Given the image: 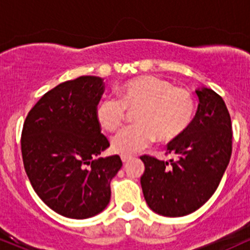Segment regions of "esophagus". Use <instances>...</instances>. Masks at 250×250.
Instances as JSON below:
<instances>
[{
  "instance_id": "obj_1",
  "label": "esophagus",
  "mask_w": 250,
  "mask_h": 250,
  "mask_svg": "<svg viewBox=\"0 0 250 250\" xmlns=\"http://www.w3.org/2000/svg\"><path fill=\"white\" fill-rule=\"evenodd\" d=\"M121 160L123 163H127L130 160H133V156H130V155H121Z\"/></svg>"
}]
</instances>
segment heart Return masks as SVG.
Returning <instances> with one entry per match:
<instances>
[{
	"label": "heart",
	"instance_id": "obj_1",
	"mask_svg": "<svg viewBox=\"0 0 250 250\" xmlns=\"http://www.w3.org/2000/svg\"><path fill=\"white\" fill-rule=\"evenodd\" d=\"M129 111H135L136 123L120 130L111 140L117 154L131 155L148 147L155 139L170 142L190 127L196 100L185 88L157 76L129 80L116 89V97H105L97 103L95 115L107 131H115L125 121Z\"/></svg>",
	"mask_w": 250,
	"mask_h": 250
}]
</instances>
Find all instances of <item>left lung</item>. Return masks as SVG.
Segmentation results:
<instances>
[{"mask_svg": "<svg viewBox=\"0 0 250 250\" xmlns=\"http://www.w3.org/2000/svg\"><path fill=\"white\" fill-rule=\"evenodd\" d=\"M200 103L190 127L169 142V162L143 155L141 187L146 202L155 213L168 217L197 210L219 187L233 149V130L223 99L213 89L196 90Z\"/></svg>", "mask_w": 250, "mask_h": 250, "instance_id": "1", "label": "left lung"}]
</instances>
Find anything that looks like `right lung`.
Returning a JSON list of instances; mask_svg holds the SVG:
<instances>
[{
	"label": "right lung",
	"instance_id": "add662e5",
	"mask_svg": "<svg viewBox=\"0 0 250 250\" xmlns=\"http://www.w3.org/2000/svg\"><path fill=\"white\" fill-rule=\"evenodd\" d=\"M103 79L81 76L45 93L30 109L21 134L24 170L35 193L57 214L83 220L108 206L119 155H99L110 143L96 120Z\"/></svg>",
	"mask_w": 250,
	"mask_h": 250
}]
</instances>
